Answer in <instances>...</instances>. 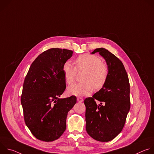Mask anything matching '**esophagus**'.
Wrapping results in <instances>:
<instances>
[{
	"instance_id": "esophagus-1",
	"label": "esophagus",
	"mask_w": 154,
	"mask_h": 154,
	"mask_svg": "<svg viewBox=\"0 0 154 154\" xmlns=\"http://www.w3.org/2000/svg\"><path fill=\"white\" fill-rule=\"evenodd\" d=\"M77 101H78V102H83V98H82V97H79L77 98Z\"/></svg>"
}]
</instances>
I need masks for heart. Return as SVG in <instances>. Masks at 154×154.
Here are the masks:
<instances>
[{"label":"heart","instance_id":"heart-1","mask_svg":"<svg viewBox=\"0 0 154 154\" xmlns=\"http://www.w3.org/2000/svg\"><path fill=\"white\" fill-rule=\"evenodd\" d=\"M74 64L75 67L69 62H66L63 66L64 77L68 85L74 82L77 72L85 71V72L82 78L83 82L71 86L68 88L69 93L79 97L88 96L93 91V88L99 90L105 85L108 68L99 57L89 54H82L75 59Z\"/></svg>","mask_w":154,"mask_h":154}]
</instances>
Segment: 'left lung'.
Instances as JSON below:
<instances>
[{
  "instance_id": "left-lung-1",
  "label": "left lung",
  "mask_w": 154,
  "mask_h": 154,
  "mask_svg": "<svg viewBox=\"0 0 154 154\" xmlns=\"http://www.w3.org/2000/svg\"><path fill=\"white\" fill-rule=\"evenodd\" d=\"M108 65V75L105 85L92 97L86 98V130L95 140H113L123 129L130 108V83L122 61L104 48L96 49ZM100 103L97 104L96 101Z\"/></svg>"
}]
</instances>
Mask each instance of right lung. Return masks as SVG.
Masks as SVG:
<instances>
[{
    "instance_id": "add662e5",
    "label": "right lung",
    "mask_w": 154,
    "mask_h": 154,
    "mask_svg": "<svg viewBox=\"0 0 154 154\" xmlns=\"http://www.w3.org/2000/svg\"><path fill=\"white\" fill-rule=\"evenodd\" d=\"M73 51L52 48L39 55L26 76L21 104L24 121L38 140L58 139L66 128L68 112L77 102L74 96L60 99L66 86L63 66Z\"/></svg>"
}]
</instances>
